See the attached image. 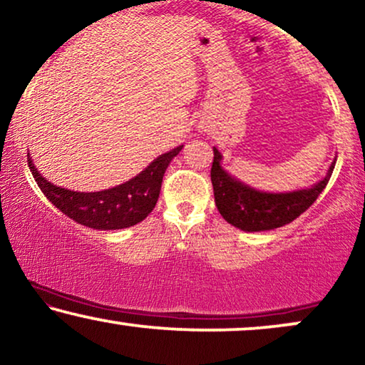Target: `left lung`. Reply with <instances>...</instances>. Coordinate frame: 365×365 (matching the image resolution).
I'll return each mask as SVG.
<instances>
[{
  "instance_id": "1",
  "label": "left lung",
  "mask_w": 365,
  "mask_h": 365,
  "mask_svg": "<svg viewBox=\"0 0 365 365\" xmlns=\"http://www.w3.org/2000/svg\"><path fill=\"white\" fill-rule=\"evenodd\" d=\"M220 161H222V155L214 146L210 180L214 187L215 205L229 224L246 232H261V230L283 227L293 222L324 192L335 167L334 161L325 178H322L310 188L286 193H267L251 188L230 177L222 168Z\"/></svg>"
}]
</instances>
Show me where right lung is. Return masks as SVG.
I'll return each instance as SVG.
<instances>
[{
	"label": "right lung",
	"mask_w": 365,
	"mask_h": 365,
	"mask_svg": "<svg viewBox=\"0 0 365 365\" xmlns=\"http://www.w3.org/2000/svg\"><path fill=\"white\" fill-rule=\"evenodd\" d=\"M182 148L183 145L160 155L135 178L101 192H73L53 185L38 173L30 155L29 167L40 190L62 214L86 227L116 230L141 222L155 209L163 175Z\"/></svg>",
	"instance_id": "1"
}]
</instances>
